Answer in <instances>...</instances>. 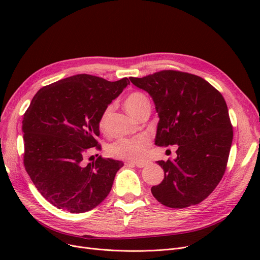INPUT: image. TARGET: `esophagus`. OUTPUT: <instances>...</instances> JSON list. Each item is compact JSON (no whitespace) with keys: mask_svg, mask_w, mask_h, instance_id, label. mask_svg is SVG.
I'll use <instances>...</instances> for the list:
<instances>
[{"mask_svg":"<svg viewBox=\"0 0 260 260\" xmlns=\"http://www.w3.org/2000/svg\"><path fill=\"white\" fill-rule=\"evenodd\" d=\"M125 165H132V166H135L137 168H144L148 165V162H133V161H126Z\"/></svg>","mask_w":260,"mask_h":260,"instance_id":"esophagus-1","label":"esophagus"}]
</instances>
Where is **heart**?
I'll use <instances>...</instances> for the list:
<instances>
[{
  "mask_svg": "<svg viewBox=\"0 0 260 260\" xmlns=\"http://www.w3.org/2000/svg\"><path fill=\"white\" fill-rule=\"evenodd\" d=\"M124 104L127 112L133 117L137 116L144 108L151 107V103H149L146 95L139 91L129 93L125 99ZM109 112H111V107H107L100 117L99 128L101 131H105ZM149 147H151V139L147 136L142 135L134 138H120L112 144H109L107 151L109 155L115 158L131 161H141L145 159Z\"/></svg>",
  "mask_w": 260,
  "mask_h": 260,
  "instance_id": "1",
  "label": "heart"
}]
</instances>
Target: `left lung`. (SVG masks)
I'll list each match as a JSON object with an SVG mask.
<instances>
[{"mask_svg": "<svg viewBox=\"0 0 260 260\" xmlns=\"http://www.w3.org/2000/svg\"><path fill=\"white\" fill-rule=\"evenodd\" d=\"M129 80L155 103V144L178 145L174 160L157 161L165 179L152 187L153 196L173 209L200 203L220 182L233 140L222 94L204 79L176 71Z\"/></svg>", "mask_w": 260, "mask_h": 260, "instance_id": "1", "label": "left lung"}]
</instances>
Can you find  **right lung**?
Instances as JSON below:
<instances>
[{"label":"right lung","instance_id":"right-lung-1","mask_svg":"<svg viewBox=\"0 0 260 260\" xmlns=\"http://www.w3.org/2000/svg\"><path fill=\"white\" fill-rule=\"evenodd\" d=\"M129 81L109 82L81 74L41 88L22 121L24 166L37 189L52 206L84 213L109 194L123 162L101 156L84 165L97 147L99 120Z\"/></svg>","mask_w":260,"mask_h":260}]
</instances>
